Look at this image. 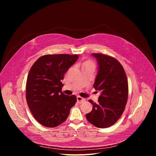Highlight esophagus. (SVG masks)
<instances>
[{"label": "esophagus", "instance_id": "esophagus-1", "mask_svg": "<svg viewBox=\"0 0 156 156\" xmlns=\"http://www.w3.org/2000/svg\"><path fill=\"white\" fill-rule=\"evenodd\" d=\"M76 99H77V102H78V103H81L82 102H83V101H85V99H84V98H81V97H80V96H78L77 97H76Z\"/></svg>", "mask_w": 156, "mask_h": 156}]
</instances>
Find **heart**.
<instances>
[{"label": "heart", "instance_id": "heart-1", "mask_svg": "<svg viewBox=\"0 0 156 156\" xmlns=\"http://www.w3.org/2000/svg\"><path fill=\"white\" fill-rule=\"evenodd\" d=\"M81 66L82 68L90 67V66H93V67H94V63L91 60H86L83 62Z\"/></svg>", "mask_w": 156, "mask_h": 156}]
</instances>
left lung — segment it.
<instances>
[{
    "mask_svg": "<svg viewBox=\"0 0 156 156\" xmlns=\"http://www.w3.org/2000/svg\"><path fill=\"white\" fill-rule=\"evenodd\" d=\"M98 63V72L94 87L101 91L98 102L89 100L91 112L86 115L87 121L98 128H108L115 124L124 112L128 96L126 73L115 58L102 54H92Z\"/></svg>",
    "mask_w": 156,
    "mask_h": 156,
    "instance_id": "left-lung-1",
    "label": "left lung"
}]
</instances>
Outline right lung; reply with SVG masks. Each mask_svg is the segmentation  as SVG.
Segmentation results:
<instances>
[{"mask_svg":"<svg viewBox=\"0 0 156 156\" xmlns=\"http://www.w3.org/2000/svg\"><path fill=\"white\" fill-rule=\"evenodd\" d=\"M78 55H45L33 65L26 87L27 102L34 118L53 128L64 122L76 102L75 95L62 91L64 74L78 60Z\"/></svg>","mask_w":156,"mask_h":156,"instance_id":"right-lung-1","label":"right lung"}]
</instances>
